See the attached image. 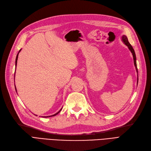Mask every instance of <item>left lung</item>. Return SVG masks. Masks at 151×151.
Listing matches in <instances>:
<instances>
[{
  "label": "left lung",
  "mask_w": 151,
  "mask_h": 151,
  "mask_svg": "<svg viewBox=\"0 0 151 151\" xmlns=\"http://www.w3.org/2000/svg\"><path fill=\"white\" fill-rule=\"evenodd\" d=\"M122 42L128 47L129 49L130 50V51H131V53L132 54L133 59H134V64L135 67H136V69L137 73V84H138V70H137V64H136V54H135V52H134V49H133V47H132V46L131 44H130V43L129 42L127 36H126L125 35H122Z\"/></svg>",
  "instance_id": "8db88e82"
}]
</instances>
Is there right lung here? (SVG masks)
Wrapping results in <instances>:
<instances>
[{"mask_svg": "<svg viewBox=\"0 0 151 151\" xmlns=\"http://www.w3.org/2000/svg\"><path fill=\"white\" fill-rule=\"evenodd\" d=\"M21 50V49H20L19 51V53L20 52V51ZM19 53L17 54V57H16V59H15V69H16V66H17V59H18V55H19ZM15 91H16V92H17V89H16V87H15ZM62 110V109H60V110L59 111V112H57L56 114H54V115H52V116H45V117H52V116H56L57 114H58L60 112V111ZM36 116V115H35Z\"/></svg>", "mask_w": 151, "mask_h": 151, "instance_id": "add662e5", "label": "right lung"}]
</instances>
